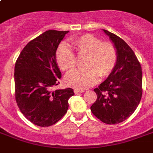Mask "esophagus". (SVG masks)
Listing matches in <instances>:
<instances>
[{
    "label": "esophagus",
    "instance_id": "34e87169",
    "mask_svg": "<svg viewBox=\"0 0 153 153\" xmlns=\"http://www.w3.org/2000/svg\"><path fill=\"white\" fill-rule=\"evenodd\" d=\"M74 94H79L82 93V92H84V91H82V90H78V89H75L74 91Z\"/></svg>",
    "mask_w": 153,
    "mask_h": 153
}]
</instances>
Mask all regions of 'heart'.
Listing matches in <instances>:
<instances>
[{
    "label": "heart",
    "mask_w": 153,
    "mask_h": 153,
    "mask_svg": "<svg viewBox=\"0 0 153 153\" xmlns=\"http://www.w3.org/2000/svg\"><path fill=\"white\" fill-rule=\"evenodd\" d=\"M77 55L82 57L84 69L73 71L65 77L67 86L75 89H86L93 86L100 78L112 74L117 63V51L110 42H102L98 37L85 34L71 40ZM55 60L63 71H71L76 64L73 51L66 45L60 44L55 51Z\"/></svg>",
    "instance_id": "heart-1"
}]
</instances>
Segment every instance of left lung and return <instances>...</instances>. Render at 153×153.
Wrapping results in <instances>:
<instances>
[{
	"label": "left lung",
	"instance_id": "8db88e82",
	"mask_svg": "<svg viewBox=\"0 0 153 153\" xmlns=\"http://www.w3.org/2000/svg\"><path fill=\"white\" fill-rule=\"evenodd\" d=\"M117 51V63L112 74L94 91L97 100L92 114L109 125L121 123L133 114L142 97V71L135 53L123 39L107 30Z\"/></svg>",
	"mask_w": 153,
	"mask_h": 153
}]
</instances>
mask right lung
I'll return each mask as SVG.
<instances>
[{"mask_svg": "<svg viewBox=\"0 0 153 153\" xmlns=\"http://www.w3.org/2000/svg\"><path fill=\"white\" fill-rule=\"evenodd\" d=\"M69 31L48 30L24 48L15 64V98L20 112L32 124L51 126L64 116L71 88L52 91L59 83L61 72L55 51Z\"/></svg>", "mask_w": 153, "mask_h": 153, "instance_id": "right-lung-1", "label": "right lung"}]
</instances>
